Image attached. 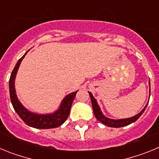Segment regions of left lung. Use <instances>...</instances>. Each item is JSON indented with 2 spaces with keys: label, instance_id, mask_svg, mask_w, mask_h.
Masks as SVG:
<instances>
[{
  "label": "left lung",
  "instance_id": "1",
  "mask_svg": "<svg viewBox=\"0 0 159 159\" xmlns=\"http://www.w3.org/2000/svg\"><path fill=\"white\" fill-rule=\"evenodd\" d=\"M90 95V97H91V100H92V108H93V111H94V115H95V118H96L99 122H101L102 123L105 124L106 126H108V127H124V126H127V125L130 124V123H134L137 120L140 116H142V114L145 111L146 107L143 108V111H142L140 113H139L138 115L134 116V117H131V118H128V119H109V118H107L105 117L103 115H102V111H101L100 108H99V105L97 103L96 100L93 97L92 94L91 92H88ZM150 93H151V89H150Z\"/></svg>",
  "mask_w": 159,
  "mask_h": 159
}]
</instances>
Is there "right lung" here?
Here are the masks:
<instances>
[{
	"instance_id": "add662e5",
	"label": "right lung",
	"mask_w": 159,
	"mask_h": 159,
	"mask_svg": "<svg viewBox=\"0 0 159 159\" xmlns=\"http://www.w3.org/2000/svg\"><path fill=\"white\" fill-rule=\"evenodd\" d=\"M27 52L28 51L18 60L14 69L12 70L10 79H9V93H10V99L12 107L14 110L18 114V116L20 117V119L26 124L29 125V127L39 129H49L60 127V125H62L66 121V119L69 116L71 104L78 91L67 95L63 99L60 109L51 115H36L25 109L17 99L15 86H14V80H15V77H16L20 64Z\"/></svg>"
}]
</instances>
